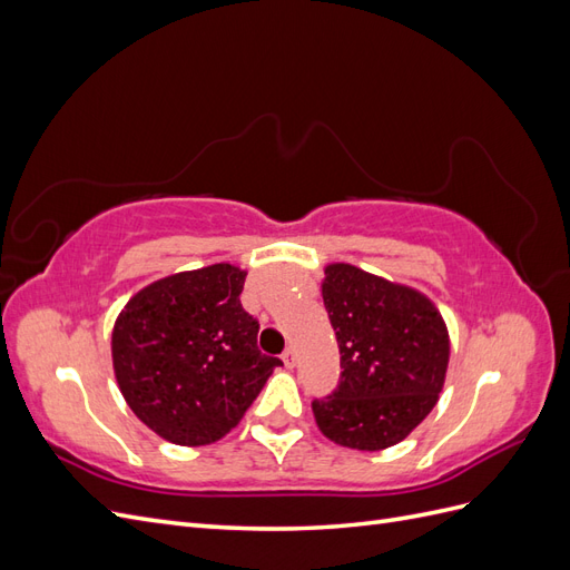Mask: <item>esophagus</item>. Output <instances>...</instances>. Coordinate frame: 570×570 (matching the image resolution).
I'll list each match as a JSON object with an SVG mask.
<instances>
[{
    "label": "esophagus",
    "instance_id": "obj_1",
    "mask_svg": "<svg viewBox=\"0 0 570 570\" xmlns=\"http://www.w3.org/2000/svg\"><path fill=\"white\" fill-rule=\"evenodd\" d=\"M283 364H285L287 368H295V364H297V354H295V350L287 347V350L283 352Z\"/></svg>",
    "mask_w": 570,
    "mask_h": 570
}]
</instances>
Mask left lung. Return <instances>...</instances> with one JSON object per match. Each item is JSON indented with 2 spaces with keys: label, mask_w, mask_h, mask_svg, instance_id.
Masks as SVG:
<instances>
[{
  "label": "left lung",
  "mask_w": 570,
  "mask_h": 570,
  "mask_svg": "<svg viewBox=\"0 0 570 570\" xmlns=\"http://www.w3.org/2000/svg\"><path fill=\"white\" fill-rule=\"evenodd\" d=\"M323 304L342 373L312 402L321 433L361 452L402 442L444 385L450 335L440 312L421 292L350 264L325 268Z\"/></svg>",
  "instance_id": "obj_1"
}]
</instances>
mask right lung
Instances as JSON below:
<instances>
[{
	"mask_svg": "<svg viewBox=\"0 0 570 570\" xmlns=\"http://www.w3.org/2000/svg\"><path fill=\"white\" fill-rule=\"evenodd\" d=\"M245 275L230 264L168 275L137 292L114 325L118 387L168 442L220 440L283 366L256 347L258 321L239 304Z\"/></svg>",
	"mask_w": 570,
	"mask_h": 570,
	"instance_id": "right-lung-1",
	"label": "right lung"
}]
</instances>
